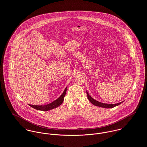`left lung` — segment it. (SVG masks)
<instances>
[{"mask_svg":"<svg viewBox=\"0 0 147 147\" xmlns=\"http://www.w3.org/2000/svg\"><path fill=\"white\" fill-rule=\"evenodd\" d=\"M87 96H88V100H90V102L93 104L95 106H99V107H103V108H113V107H114L117 106H118L119 105H120L123 102H120V103H116V104H106V103H101V102H99L98 101H96V100L94 99L93 98H92L88 94V92H87Z\"/></svg>","mask_w":147,"mask_h":147,"instance_id":"8db88e82","label":"left lung"}]
</instances>
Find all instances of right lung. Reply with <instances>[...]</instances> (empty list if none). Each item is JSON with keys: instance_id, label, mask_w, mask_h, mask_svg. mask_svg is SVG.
Segmentation results:
<instances>
[{"instance_id": "1", "label": "right lung", "mask_w": 147, "mask_h": 147, "mask_svg": "<svg viewBox=\"0 0 147 147\" xmlns=\"http://www.w3.org/2000/svg\"><path fill=\"white\" fill-rule=\"evenodd\" d=\"M66 90H67V87L65 88L64 91L63 92L62 95L59 97V98L51 103H49L48 105H44V106H34V105H30V106L36 110H41V111H48V110L53 109L55 108H56L62 103L64 99V97L66 92Z\"/></svg>"}]
</instances>
